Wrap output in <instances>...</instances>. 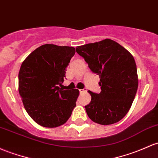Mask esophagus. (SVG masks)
Masks as SVG:
<instances>
[{"label":"esophagus","mask_w":158,"mask_h":158,"mask_svg":"<svg viewBox=\"0 0 158 158\" xmlns=\"http://www.w3.org/2000/svg\"><path fill=\"white\" fill-rule=\"evenodd\" d=\"M86 91V89H79V93L83 94Z\"/></svg>","instance_id":"1"}]
</instances>
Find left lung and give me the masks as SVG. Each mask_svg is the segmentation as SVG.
I'll use <instances>...</instances> for the list:
<instances>
[{"label":"left lung","instance_id":"8db88e82","mask_svg":"<svg viewBox=\"0 0 158 158\" xmlns=\"http://www.w3.org/2000/svg\"><path fill=\"white\" fill-rule=\"evenodd\" d=\"M76 50L91 70L100 76V93L88 91L91 100L85 106L88 117L102 125L121 120L131 109L138 88L133 55L110 39L77 46Z\"/></svg>","mask_w":158,"mask_h":158}]
</instances>
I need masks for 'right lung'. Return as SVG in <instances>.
Masks as SVG:
<instances>
[{
	"instance_id": "add662e5",
	"label": "right lung",
	"mask_w": 158,
	"mask_h": 158,
	"mask_svg": "<svg viewBox=\"0 0 158 158\" xmlns=\"http://www.w3.org/2000/svg\"><path fill=\"white\" fill-rule=\"evenodd\" d=\"M75 48L45 44L33 51L21 65L19 91L27 114L45 127L67 122L76 106L78 89L60 88Z\"/></svg>"
}]
</instances>
